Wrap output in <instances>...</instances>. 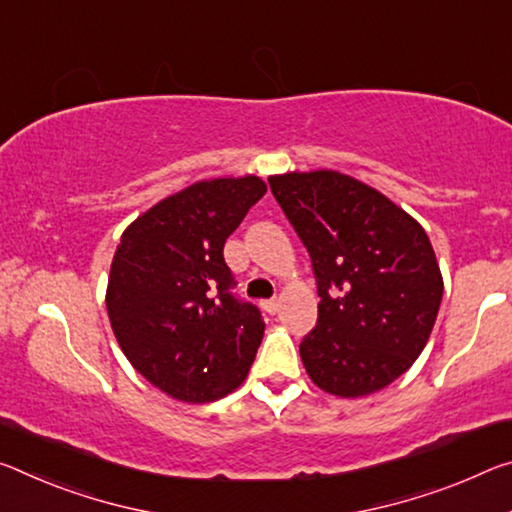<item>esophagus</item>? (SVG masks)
<instances>
[{
	"instance_id": "1",
	"label": "esophagus",
	"mask_w": 512,
	"mask_h": 512,
	"mask_svg": "<svg viewBox=\"0 0 512 512\" xmlns=\"http://www.w3.org/2000/svg\"><path fill=\"white\" fill-rule=\"evenodd\" d=\"M262 307H264V312H269V314H278V310H280V300H278V298L264 300Z\"/></svg>"
}]
</instances>
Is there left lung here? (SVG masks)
<instances>
[{
  "instance_id": "left-lung-1",
  "label": "left lung",
  "mask_w": 512,
  "mask_h": 512,
  "mask_svg": "<svg viewBox=\"0 0 512 512\" xmlns=\"http://www.w3.org/2000/svg\"><path fill=\"white\" fill-rule=\"evenodd\" d=\"M312 259L316 328L300 358L323 392L358 399L394 383L431 337L442 273L431 239L383 193L337 170L269 177Z\"/></svg>"
}]
</instances>
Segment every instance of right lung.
<instances>
[{
    "instance_id": "add662e5",
    "label": "right lung",
    "mask_w": 512,
    "mask_h": 512,
    "mask_svg": "<svg viewBox=\"0 0 512 512\" xmlns=\"http://www.w3.org/2000/svg\"><path fill=\"white\" fill-rule=\"evenodd\" d=\"M264 193L255 175L196 182L120 237L107 287L113 335L132 367L173 399L216 401L248 376L264 319L232 294L223 246Z\"/></svg>"
}]
</instances>
